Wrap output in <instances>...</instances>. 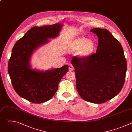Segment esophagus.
<instances>
[{
  "instance_id": "34e87169",
  "label": "esophagus",
  "mask_w": 132,
  "mask_h": 132,
  "mask_svg": "<svg viewBox=\"0 0 132 132\" xmlns=\"http://www.w3.org/2000/svg\"><path fill=\"white\" fill-rule=\"evenodd\" d=\"M69 70L70 71H72V70H74V67L72 66V65H71V64H69Z\"/></svg>"
}]
</instances>
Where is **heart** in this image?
<instances>
[{"label": "heart", "instance_id": "b5f03b06", "mask_svg": "<svg viewBox=\"0 0 132 132\" xmlns=\"http://www.w3.org/2000/svg\"><path fill=\"white\" fill-rule=\"evenodd\" d=\"M96 47V44L93 41L89 40L85 37H78L72 41L69 44V49L76 51L81 50V54L86 56L91 54Z\"/></svg>", "mask_w": 132, "mask_h": 132}]
</instances>
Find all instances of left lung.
I'll use <instances>...</instances> for the list:
<instances>
[{
  "label": "left lung",
  "instance_id": "obj_1",
  "mask_svg": "<svg viewBox=\"0 0 132 132\" xmlns=\"http://www.w3.org/2000/svg\"><path fill=\"white\" fill-rule=\"evenodd\" d=\"M98 37L96 53L86 57L73 56L76 88L80 97L93 103H104L121 91L127 70L121 43L107 30H90Z\"/></svg>",
  "mask_w": 132,
  "mask_h": 132
}]
</instances>
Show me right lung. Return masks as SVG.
<instances>
[{
  "mask_svg": "<svg viewBox=\"0 0 132 132\" xmlns=\"http://www.w3.org/2000/svg\"><path fill=\"white\" fill-rule=\"evenodd\" d=\"M63 24L34 27L14 44L8 70L12 86L21 97L34 103H42L53 98L68 65L45 71L33 69L30 61L34 51L57 37Z\"/></svg>",
  "mask_w": 132,
  "mask_h": 132,
  "instance_id": "right-lung-1",
  "label": "right lung"
}]
</instances>
